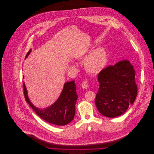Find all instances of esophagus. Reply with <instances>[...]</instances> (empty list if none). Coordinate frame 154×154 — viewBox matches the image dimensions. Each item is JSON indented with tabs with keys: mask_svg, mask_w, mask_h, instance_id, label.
<instances>
[{
	"mask_svg": "<svg viewBox=\"0 0 154 154\" xmlns=\"http://www.w3.org/2000/svg\"><path fill=\"white\" fill-rule=\"evenodd\" d=\"M82 87L83 89H87L88 88V82L86 81H84L82 82Z\"/></svg>",
	"mask_w": 154,
	"mask_h": 154,
	"instance_id": "esophagus-1",
	"label": "esophagus"
}]
</instances>
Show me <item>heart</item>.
I'll list each match as a JSON object with an SVG mask.
<instances>
[{
	"mask_svg": "<svg viewBox=\"0 0 154 154\" xmlns=\"http://www.w3.org/2000/svg\"><path fill=\"white\" fill-rule=\"evenodd\" d=\"M87 54H84L85 57ZM107 62V54L103 48H97L92 52L85 60V66L88 72L92 74L100 73Z\"/></svg>",
	"mask_w": 154,
	"mask_h": 154,
	"instance_id": "obj_1",
	"label": "heart"
}]
</instances>
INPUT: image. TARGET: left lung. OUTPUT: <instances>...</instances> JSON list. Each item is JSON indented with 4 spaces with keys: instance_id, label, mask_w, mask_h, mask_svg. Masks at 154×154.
<instances>
[{
    "instance_id": "left-lung-1",
    "label": "left lung",
    "mask_w": 154,
    "mask_h": 154,
    "mask_svg": "<svg viewBox=\"0 0 154 154\" xmlns=\"http://www.w3.org/2000/svg\"><path fill=\"white\" fill-rule=\"evenodd\" d=\"M97 79L100 85L95 104L98 111L107 117L123 114L137 94L132 64L125 60L107 66L97 74Z\"/></svg>"
}]
</instances>
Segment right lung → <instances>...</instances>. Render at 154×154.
<instances>
[{
    "instance_id": "obj_1",
    "label": "right lung",
    "mask_w": 154,
    "mask_h": 154,
    "mask_svg": "<svg viewBox=\"0 0 154 154\" xmlns=\"http://www.w3.org/2000/svg\"><path fill=\"white\" fill-rule=\"evenodd\" d=\"M28 52L26 57L29 54ZM23 94L26 102L41 118L51 124L63 126L69 124L74 117L75 111V103L78 96L74 81L65 84L63 91L58 100L50 107L40 110L35 107L30 102L27 95V91L23 83Z\"/></svg>"
}]
</instances>
